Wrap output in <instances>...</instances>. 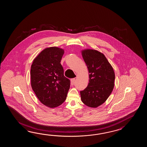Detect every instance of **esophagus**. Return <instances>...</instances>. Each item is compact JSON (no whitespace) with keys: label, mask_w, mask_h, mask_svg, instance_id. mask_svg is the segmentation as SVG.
<instances>
[{"label":"esophagus","mask_w":147,"mask_h":147,"mask_svg":"<svg viewBox=\"0 0 147 147\" xmlns=\"http://www.w3.org/2000/svg\"><path fill=\"white\" fill-rule=\"evenodd\" d=\"M71 84L73 85V84H75V81H76V79L75 78H74V79H71Z\"/></svg>","instance_id":"esophagus-1"}]
</instances>
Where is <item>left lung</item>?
<instances>
[{"instance_id":"1","label":"left lung","mask_w":147,"mask_h":147,"mask_svg":"<svg viewBox=\"0 0 147 147\" xmlns=\"http://www.w3.org/2000/svg\"><path fill=\"white\" fill-rule=\"evenodd\" d=\"M81 54L89 71V84L80 91L81 99L86 106L97 108L109 97L115 86L113 67L103 53L94 49H84Z\"/></svg>"}]
</instances>
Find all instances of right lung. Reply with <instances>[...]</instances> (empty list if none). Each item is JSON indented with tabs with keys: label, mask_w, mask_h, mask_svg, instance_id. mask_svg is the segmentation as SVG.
Segmentation results:
<instances>
[{
	"label": "right lung",
	"mask_w": 147,
	"mask_h": 147,
	"mask_svg": "<svg viewBox=\"0 0 147 147\" xmlns=\"http://www.w3.org/2000/svg\"><path fill=\"white\" fill-rule=\"evenodd\" d=\"M64 52L58 47L45 48L31 65L32 89L41 102L51 108L65 101L70 88V80L64 76L60 63Z\"/></svg>",
	"instance_id": "obj_1"
}]
</instances>
